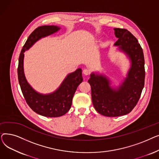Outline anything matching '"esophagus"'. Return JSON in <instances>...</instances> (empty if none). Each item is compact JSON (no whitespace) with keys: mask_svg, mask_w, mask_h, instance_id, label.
<instances>
[{"mask_svg":"<svg viewBox=\"0 0 159 159\" xmlns=\"http://www.w3.org/2000/svg\"><path fill=\"white\" fill-rule=\"evenodd\" d=\"M83 73H84L85 75H88L90 73V71L88 69H84L83 70Z\"/></svg>","mask_w":159,"mask_h":159,"instance_id":"1","label":"esophagus"}]
</instances>
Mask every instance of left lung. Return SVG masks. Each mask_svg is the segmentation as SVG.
I'll use <instances>...</instances> for the list:
<instances>
[{"mask_svg": "<svg viewBox=\"0 0 159 159\" xmlns=\"http://www.w3.org/2000/svg\"><path fill=\"white\" fill-rule=\"evenodd\" d=\"M118 40L114 46L126 55L130 66L118 86L104 74L92 72L88 82L96 111L106 116H119L131 112L137 104L144 86L145 69L143 49L139 41L126 29L114 28Z\"/></svg>", "mask_w": 159, "mask_h": 159, "instance_id": "8db88e82", "label": "left lung"}]
</instances>
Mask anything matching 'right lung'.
I'll use <instances>...</instances> for the list:
<instances>
[{
  "label": "right lung",
  "instance_id": "obj_1",
  "mask_svg": "<svg viewBox=\"0 0 159 159\" xmlns=\"http://www.w3.org/2000/svg\"><path fill=\"white\" fill-rule=\"evenodd\" d=\"M61 30L57 26H42L36 28L28 38L19 58L18 79L22 94L29 106L35 113L46 117H58L65 115L71 108L72 99L79 85L82 82V69L69 73L53 92L43 94L32 88L24 71V52L41 39Z\"/></svg>",
  "mask_w": 159,
  "mask_h": 159
}]
</instances>
